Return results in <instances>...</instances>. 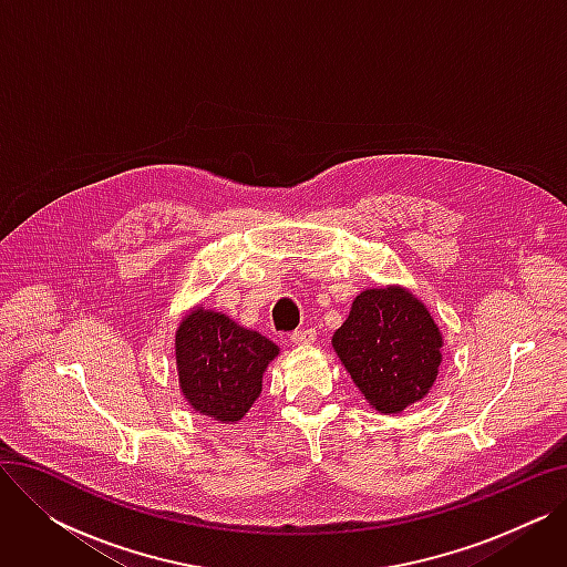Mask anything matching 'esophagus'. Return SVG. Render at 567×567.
I'll return each mask as SVG.
<instances>
[{"label":"esophagus","mask_w":567,"mask_h":567,"mask_svg":"<svg viewBox=\"0 0 567 567\" xmlns=\"http://www.w3.org/2000/svg\"><path fill=\"white\" fill-rule=\"evenodd\" d=\"M315 340H317V331H315V329H303V331H293V333H291V342L299 344V347L312 344Z\"/></svg>","instance_id":"1"}]
</instances>
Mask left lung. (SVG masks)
Listing matches in <instances>:
<instances>
[{
  "label": "left lung",
  "mask_w": 567,
  "mask_h": 567,
  "mask_svg": "<svg viewBox=\"0 0 567 567\" xmlns=\"http://www.w3.org/2000/svg\"><path fill=\"white\" fill-rule=\"evenodd\" d=\"M441 347L425 303L398 285L361 291L333 336L338 359L379 413H400L432 391Z\"/></svg>",
  "instance_id": "obj_1"
}]
</instances>
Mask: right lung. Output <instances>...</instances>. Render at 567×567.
<instances>
[{
    "label": "right lung",
    "instance_id": "1",
    "mask_svg": "<svg viewBox=\"0 0 567 567\" xmlns=\"http://www.w3.org/2000/svg\"><path fill=\"white\" fill-rule=\"evenodd\" d=\"M178 389L202 415L236 423L261 393V377L278 344L227 315L193 308L176 329Z\"/></svg>",
    "mask_w": 567,
    "mask_h": 567
}]
</instances>
